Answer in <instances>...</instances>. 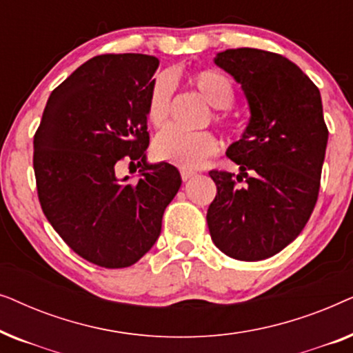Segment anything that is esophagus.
Wrapping results in <instances>:
<instances>
[{
	"label": "esophagus",
	"mask_w": 353,
	"mask_h": 353,
	"mask_svg": "<svg viewBox=\"0 0 353 353\" xmlns=\"http://www.w3.org/2000/svg\"><path fill=\"white\" fill-rule=\"evenodd\" d=\"M180 173H181V178H183V181H188V180H191V178L196 175V172H192V170H188V168H181Z\"/></svg>",
	"instance_id": "obj_1"
}]
</instances>
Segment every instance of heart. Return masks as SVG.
Segmentation results:
<instances>
[{
    "instance_id": "obj_1",
    "label": "heart",
    "mask_w": 353,
    "mask_h": 353,
    "mask_svg": "<svg viewBox=\"0 0 353 353\" xmlns=\"http://www.w3.org/2000/svg\"><path fill=\"white\" fill-rule=\"evenodd\" d=\"M191 83L202 98L214 109H228L233 104L234 90L228 77L216 70H201L191 77ZM172 108V85L167 77L152 81L148 96V120L152 127L161 128L168 122ZM154 156L159 161L176 163L181 167H197L207 157L219 151L216 139L207 132H185L167 128L161 132L152 144Z\"/></svg>"
}]
</instances>
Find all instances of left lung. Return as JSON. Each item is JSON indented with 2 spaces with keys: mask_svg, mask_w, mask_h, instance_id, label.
Wrapping results in <instances>:
<instances>
[{
  "mask_svg": "<svg viewBox=\"0 0 353 353\" xmlns=\"http://www.w3.org/2000/svg\"><path fill=\"white\" fill-rule=\"evenodd\" d=\"M214 62L241 85L250 117L226 156L239 173L212 170V241L231 259L272 257L301 234L320 191L327 128L316 85L281 54L226 50ZM246 180L244 181L243 178Z\"/></svg>",
  "mask_w": 353,
  "mask_h": 353,
  "instance_id": "8db88e82",
  "label": "left lung"
}]
</instances>
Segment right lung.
<instances>
[{
  "mask_svg": "<svg viewBox=\"0 0 353 353\" xmlns=\"http://www.w3.org/2000/svg\"><path fill=\"white\" fill-rule=\"evenodd\" d=\"M157 67V57L130 52L86 61L52 91L33 138L48 221L74 252L104 268L130 267L156 244L181 186L176 167L146 157ZM122 160L142 167L138 182L117 176Z\"/></svg>",
  "mask_w": 353,
  "mask_h": 353,
  "instance_id": "1",
  "label": "right lung"
}]
</instances>
